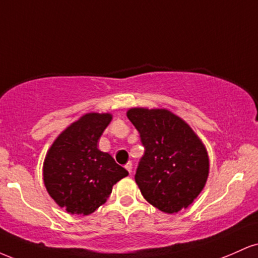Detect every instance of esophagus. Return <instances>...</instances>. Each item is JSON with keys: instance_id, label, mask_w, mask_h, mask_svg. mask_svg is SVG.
<instances>
[{"instance_id": "1", "label": "esophagus", "mask_w": 258, "mask_h": 258, "mask_svg": "<svg viewBox=\"0 0 258 258\" xmlns=\"http://www.w3.org/2000/svg\"><path fill=\"white\" fill-rule=\"evenodd\" d=\"M125 168L127 171H128V173H131L132 172V162L131 161L127 162V164L125 165Z\"/></svg>"}]
</instances>
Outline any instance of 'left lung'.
<instances>
[{
    "label": "left lung",
    "mask_w": 258,
    "mask_h": 258,
    "mask_svg": "<svg viewBox=\"0 0 258 258\" xmlns=\"http://www.w3.org/2000/svg\"><path fill=\"white\" fill-rule=\"evenodd\" d=\"M127 117L146 148L135 176L144 199L166 214L188 207L209 177V155L201 139L167 109L132 108Z\"/></svg>",
    "instance_id": "obj_1"
}]
</instances>
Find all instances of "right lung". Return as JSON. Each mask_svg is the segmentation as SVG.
Listing matches in <instances>:
<instances>
[{
	"label": "right lung",
	"instance_id": "add662e5",
	"mask_svg": "<svg viewBox=\"0 0 258 258\" xmlns=\"http://www.w3.org/2000/svg\"><path fill=\"white\" fill-rule=\"evenodd\" d=\"M111 114L88 112L53 142L43 162V182L51 198L69 214L87 216L105 203L112 185L128 172L98 149Z\"/></svg>",
	"mask_w": 258,
	"mask_h": 258
}]
</instances>
